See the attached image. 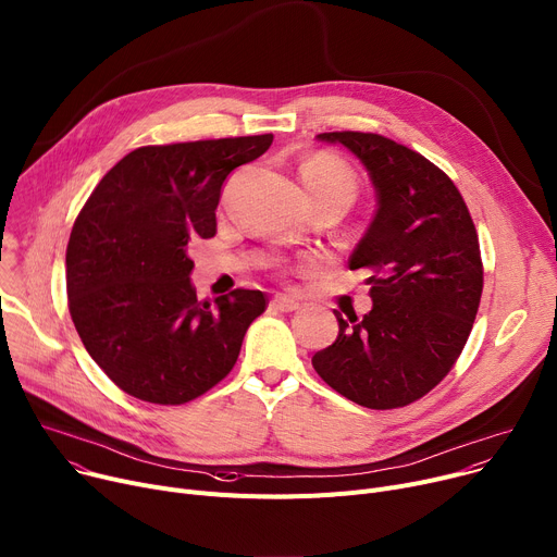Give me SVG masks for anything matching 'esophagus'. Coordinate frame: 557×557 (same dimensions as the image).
Returning a JSON list of instances; mask_svg holds the SVG:
<instances>
[{
	"instance_id": "obj_1",
	"label": "esophagus",
	"mask_w": 557,
	"mask_h": 557,
	"mask_svg": "<svg viewBox=\"0 0 557 557\" xmlns=\"http://www.w3.org/2000/svg\"><path fill=\"white\" fill-rule=\"evenodd\" d=\"M270 306L278 312H296L298 308H301V304L294 301V298H289V296H274Z\"/></svg>"
}]
</instances>
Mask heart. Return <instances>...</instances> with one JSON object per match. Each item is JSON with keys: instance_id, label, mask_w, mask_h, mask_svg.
<instances>
[{"instance_id": "obj_1", "label": "heart", "mask_w": 557, "mask_h": 557, "mask_svg": "<svg viewBox=\"0 0 557 557\" xmlns=\"http://www.w3.org/2000/svg\"><path fill=\"white\" fill-rule=\"evenodd\" d=\"M301 185L308 202H346L350 205L357 196L355 171L332 153H314L301 164Z\"/></svg>"}]
</instances>
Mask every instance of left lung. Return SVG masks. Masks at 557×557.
Segmentation results:
<instances>
[{
	"mask_svg": "<svg viewBox=\"0 0 557 557\" xmlns=\"http://www.w3.org/2000/svg\"><path fill=\"white\" fill-rule=\"evenodd\" d=\"M317 138L363 162L376 211L348 263L372 272V310L363 319L334 310L338 336L312 366L363 408H401L450 372L473 330L484 287L478 232L455 183L421 153L379 134Z\"/></svg>",
	"mask_w": 557,
	"mask_h": 557,
	"instance_id": "1",
	"label": "left lung"
}]
</instances>
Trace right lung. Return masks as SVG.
I'll return each instance as SVG.
<instances>
[{
  "mask_svg": "<svg viewBox=\"0 0 557 557\" xmlns=\"http://www.w3.org/2000/svg\"><path fill=\"white\" fill-rule=\"evenodd\" d=\"M272 140L140 147L107 171L77 213L66 247L69 312L84 348L126 395L181 406L234 368L268 298L234 289L213 306L198 301L187 245L216 234L225 178Z\"/></svg>",
  "mask_w": 557,
  "mask_h": 557,
  "instance_id": "1",
  "label": "right lung"
}]
</instances>
